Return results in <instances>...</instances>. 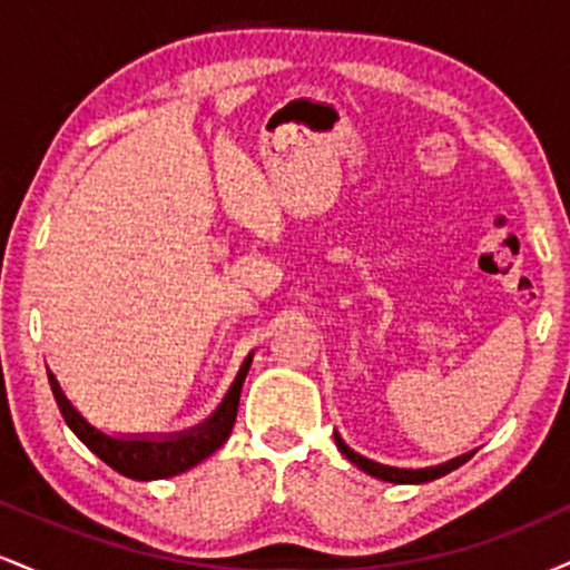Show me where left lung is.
Here are the masks:
<instances>
[{"label": "left lung", "mask_w": 570, "mask_h": 570, "mask_svg": "<svg viewBox=\"0 0 570 570\" xmlns=\"http://www.w3.org/2000/svg\"><path fill=\"white\" fill-rule=\"evenodd\" d=\"M335 444L340 448V453H343L348 461L353 463V466L362 469L364 474L370 476H377V480L383 482H396V485H421V482H431V480H440V476H444L448 472H453V469L461 466V463H466L469 458L474 455L472 453H463L458 458H450L448 463H440V466H426V469H399V466H385V463H377V461H370V458L358 455L356 450H351L348 444L343 442V436L337 434L335 431Z\"/></svg>", "instance_id": "obj_1"}]
</instances>
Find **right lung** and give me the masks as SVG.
<instances>
[{"label":"right lung","instance_id":"right-lung-1","mask_svg":"<svg viewBox=\"0 0 570 570\" xmlns=\"http://www.w3.org/2000/svg\"><path fill=\"white\" fill-rule=\"evenodd\" d=\"M254 353H248L240 364L238 375L227 391L225 399L219 402V407L198 423V426L174 431V434H107L80 410L75 407V402L67 396V391L61 389L53 370L48 367V381L50 391H53L58 410H61L67 426L75 431V436L80 440L90 453L101 458L107 466H112L115 472L130 480L149 482V480H166V476H176L187 469L198 466L203 458L217 453L222 444L230 436L235 415H238V399L240 389H244L246 372L252 367Z\"/></svg>","mask_w":570,"mask_h":570}]
</instances>
